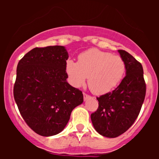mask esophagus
<instances>
[{
	"label": "esophagus",
	"mask_w": 159,
	"mask_h": 159,
	"mask_svg": "<svg viewBox=\"0 0 159 159\" xmlns=\"http://www.w3.org/2000/svg\"><path fill=\"white\" fill-rule=\"evenodd\" d=\"M83 94H84V100H86V99H88V98H90V97H91L89 95H88V94H86V93H84H84H83Z\"/></svg>",
	"instance_id": "esophagus-1"
}]
</instances>
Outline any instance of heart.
<instances>
[{"mask_svg":"<svg viewBox=\"0 0 159 159\" xmlns=\"http://www.w3.org/2000/svg\"><path fill=\"white\" fill-rule=\"evenodd\" d=\"M126 70L124 60L119 56L92 48L81 53L78 62L67 61L66 71L73 86L84 85L87 77L90 90L95 95L111 92L123 79Z\"/></svg>","mask_w":159,"mask_h":159,"instance_id":"b5f03b06","label":"heart"}]
</instances>
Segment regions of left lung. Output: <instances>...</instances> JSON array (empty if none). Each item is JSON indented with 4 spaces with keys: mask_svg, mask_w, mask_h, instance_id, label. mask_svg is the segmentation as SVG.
<instances>
[{
    "mask_svg": "<svg viewBox=\"0 0 159 159\" xmlns=\"http://www.w3.org/2000/svg\"><path fill=\"white\" fill-rule=\"evenodd\" d=\"M126 65V76L111 92L97 97L99 107L91 115L99 134L116 138L127 131L139 115L146 95L143 66L124 50H119Z\"/></svg>",
    "mask_w": 159,
    "mask_h": 159,
    "instance_id": "left-lung-1",
    "label": "left lung"
}]
</instances>
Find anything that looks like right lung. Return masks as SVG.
<instances>
[{
	"instance_id": "add662e5",
	"label": "right lung",
	"mask_w": 159,
	"mask_h": 159,
	"mask_svg": "<svg viewBox=\"0 0 159 159\" xmlns=\"http://www.w3.org/2000/svg\"><path fill=\"white\" fill-rule=\"evenodd\" d=\"M67 59L64 46H48L32 49L17 64L14 99L25 123L40 135L62 131L84 102L82 92L67 82Z\"/></svg>"
}]
</instances>
